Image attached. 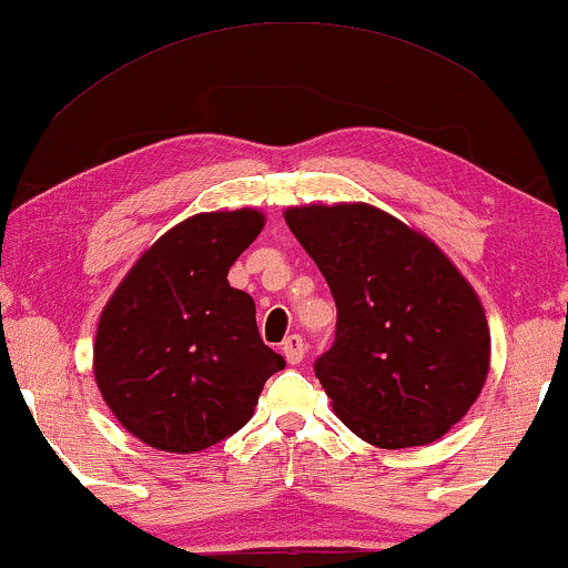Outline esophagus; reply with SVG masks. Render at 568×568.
Returning a JSON list of instances; mask_svg holds the SVG:
<instances>
[{"mask_svg":"<svg viewBox=\"0 0 568 568\" xmlns=\"http://www.w3.org/2000/svg\"><path fill=\"white\" fill-rule=\"evenodd\" d=\"M282 352H284L286 363H290V365H297L300 359L305 357V342H302V336H297V334L286 336V338H284V344H282Z\"/></svg>","mask_w":568,"mask_h":568,"instance_id":"34e87169","label":"esophagus"}]
</instances>
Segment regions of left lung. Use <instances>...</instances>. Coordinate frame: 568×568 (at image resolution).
Listing matches in <instances>:
<instances>
[{
    "label": "left lung",
    "mask_w": 568,
    "mask_h": 568,
    "mask_svg": "<svg viewBox=\"0 0 568 568\" xmlns=\"http://www.w3.org/2000/svg\"><path fill=\"white\" fill-rule=\"evenodd\" d=\"M284 219L336 302L334 344L315 359L331 407L378 448L433 444L488 378L475 290L436 242L367 203L297 205Z\"/></svg>",
    "instance_id": "obj_1"
}]
</instances>
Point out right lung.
<instances>
[{
    "label": "right lung",
    "mask_w": 568,
    "mask_h": 568,
    "mask_svg": "<svg viewBox=\"0 0 568 568\" xmlns=\"http://www.w3.org/2000/svg\"><path fill=\"white\" fill-rule=\"evenodd\" d=\"M261 211L197 213L138 257L101 313L93 375L122 428L159 452H203L253 417L282 355L255 302L226 282L261 234Z\"/></svg>",
    "instance_id": "obj_1"
}]
</instances>
